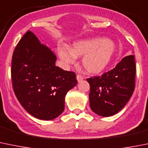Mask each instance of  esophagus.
<instances>
[{"label": "esophagus", "instance_id": "obj_1", "mask_svg": "<svg viewBox=\"0 0 148 148\" xmlns=\"http://www.w3.org/2000/svg\"><path fill=\"white\" fill-rule=\"evenodd\" d=\"M83 79H84V77H83L82 75H79V74H77V79L78 82L82 81Z\"/></svg>", "mask_w": 148, "mask_h": 148}]
</instances>
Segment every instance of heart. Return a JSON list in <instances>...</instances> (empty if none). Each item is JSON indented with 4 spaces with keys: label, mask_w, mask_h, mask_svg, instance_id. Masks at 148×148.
Returning a JSON list of instances; mask_svg holds the SVG:
<instances>
[{
    "label": "heart",
    "mask_w": 148,
    "mask_h": 148,
    "mask_svg": "<svg viewBox=\"0 0 148 148\" xmlns=\"http://www.w3.org/2000/svg\"><path fill=\"white\" fill-rule=\"evenodd\" d=\"M114 53V45L108 40L94 38L79 41L70 48L61 45L58 54L66 66L73 64L76 58H82V66L89 74H99L110 64Z\"/></svg>",
    "instance_id": "heart-1"
}]
</instances>
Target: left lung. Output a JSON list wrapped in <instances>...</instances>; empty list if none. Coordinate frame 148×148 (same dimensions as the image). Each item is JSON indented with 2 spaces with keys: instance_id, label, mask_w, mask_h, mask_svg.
<instances>
[{
  "instance_id": "1",
  "label": "left lung",
  "mask_w": 148,
  "mask_h": 148,
  "mask_svg": "<svg viewBox=\"0 0 148 148\" xmlns=\"http://www.w3.org/2000/svg\"><path fill=\"white\" fill-rule=\"evenodd\" d=\"M135 75V58L130 55L108 72L87 79L90 85V106L93 112L106 117L120 111L132 95Z\"/></svg>"
}]
</instances>
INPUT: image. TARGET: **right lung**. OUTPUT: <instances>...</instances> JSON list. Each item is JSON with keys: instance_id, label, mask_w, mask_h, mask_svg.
I'll list each match as a JSON object with an SVG mask.
<instances>
[{"instance_id": "obj_1", "label": "right lung", "mask_w": 148, "mask_h": 148, "mask_svg": "<svg viewBox=\"0 0 148 148\" xmlns=\"http://www.w3.org/2000/svg\"><path fill=\"white\" fill-rule=\"evenodd\" d=\"M56 61L52 51L30 31L23 35L12 56L15 95L27 112L39 119L58 117L64 110L66 95L77 83L75 73L61 69Z\"/></svg>"}]
</instances>
